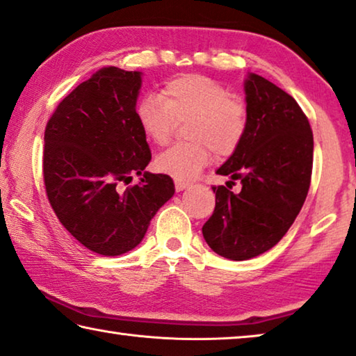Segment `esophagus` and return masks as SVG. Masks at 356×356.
Returning <instances> with one entry per match:
<instances>
[{
    "instance_id": "esophagus-1",
    "label": "esophagus",
    "mask_w": 356,
    "mask_h": 356,
    "mask_svg": "<svg viewBox=\"0 0 356 356\" xmlns=\"http://www.w3.org/2000/svg\"><path fill=\"white\" fill-rule=\"evenodd\" d=\"M174 185H176V191H184L185 188L190 187V184L188 182H184V180H176V182H174Z\"/></svg>"
}]
</instances>
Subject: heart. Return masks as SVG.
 <instances>
[{
    "label": "heart",
    "instance_id": "1",
    "mask_svg": "<svg viewBox=\"0 0 356 356\" xmlns=\"http://www.w3.org/2000/svg\"><path fill=\"white\" fill-rule=\"evenodd\" d=\"M134 117L144 136L155 144L171 138L176 120L191 117L187 133L193 143L174 144L155 158L156 171L177 180L195 177L206 168L212 149L218 155L233 154L247 129L245 107L222 83L201 74L168 79L158 98L139 101Z\"/></svg>",
    "mask_w": 356,
    "mask_h": 356
}]
</instances>
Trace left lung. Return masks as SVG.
Here are the masks:
<instances>
[{
  "label": "left lung",
  "instance_id": "left-lung-1",
  "mask_svg": "<svg viewBox=\"0 0 356 356\" xmlns=\"http://www.w3.org/2000/svg\"><path fill=\"white\" fill-rule=\"evenodd\" d=\"M247 129L222 166L227 185L212 187L216 209L202 227L211 249L234 261L255 258L277 244L306 201L314 160L307 117L293 97L249 72L244 81Z\"/></svg>",
  "mask_w": 356,
  "mask_h": 356
}]
</instances>
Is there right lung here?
<instances>
[{
	"label": "right lung",
	"mask_w": 356,
	"mask_h": 356,
	"mask_svg": "<svg viewBox=\"0 0 356 356\" xmlns=\"http://www.w3.org/2000/svg\"><path fill=\"white\" fill-rule=\"evenodd\" d=\"M140 86V71L101 67L61 101L44 134L50 206L83 247L104 257L138 247L176 191L166 174L145 171L152 154L134 117ZM134 173L141 182L120 194L116 185Z\"/></svg>",
	"instance_id": "obj_1"
}]
</instances>
